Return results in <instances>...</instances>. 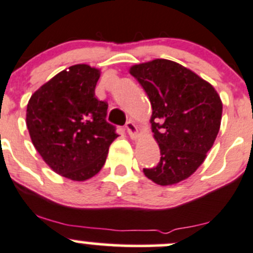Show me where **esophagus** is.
I'll return each instance as SVG.
<instances>
[{
	"label": "esophagus",
	"instance_id": "obj_1",
	"mask_svg": "<svg viewBox=\"0 0 253 253\" xmlns=\"http://www.w3.org/2000/svg\"><path fill=\"white\" fill-rule=\"evenodd\" d=\"M125 128H126L127 133L131 135L132 138H135L138 134V129H137V126L134 125L133 121H127L126 125H125Z\"/></svg>",
	"mask_w": 253,
	"mask_h": 253
}]
</instances>
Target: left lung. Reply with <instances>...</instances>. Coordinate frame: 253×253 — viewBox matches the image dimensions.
I'll return each mask as SVG.
<instances>
[{
	"label": "left lung",
	"instance_id": "left-lung-1",
	"mask_svg": "<svg viewBox=\"0 0 253 253\" xmlns=\"http://www.w3.org/2000/svg\"><path fill=\"white\" fill-rule=\"evenodd\" d=\"M129 74L150 100V124L161 158L143 169L159 185L187 179L206 159L222 120V102L216 89L180 64L155 59L133 65Z\"/></svg>",
	"mask_w": 253,
	"mask_h": 253
}]
</instances>
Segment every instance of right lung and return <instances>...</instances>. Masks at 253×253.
Segmentation results:
<instances>
[{
    "mask_svg": "<svg viewBox=\"0 0 253 253\" xmlns=\"http://www.w3.org/2000/svg\"><path fill=\"white\" fill-rule=\"evenodd\" d=\"M99 76L86 64L70 66L40 87L26 108L34 147L53 171L71 180L97 174L118 138L106 122L108 103L95 98Z\"/></svg>",
    "mask_w": 253,
    "mask_h": 253,
    "instance_id": "add662e5",
    "label": "right lung"
}]
</instances>
